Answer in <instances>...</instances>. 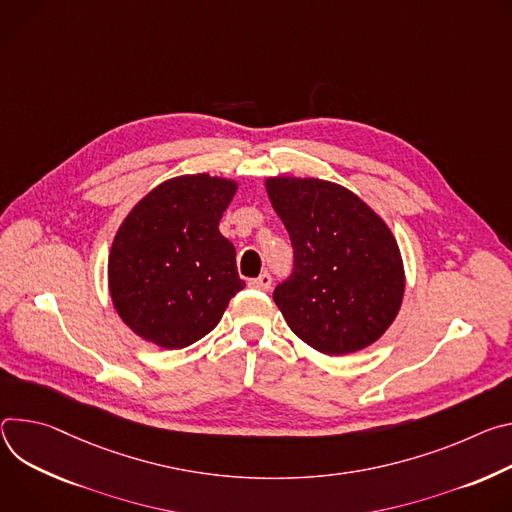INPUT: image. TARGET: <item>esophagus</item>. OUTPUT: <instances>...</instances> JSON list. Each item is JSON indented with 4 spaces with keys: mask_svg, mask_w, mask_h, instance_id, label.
<instances>
[{
    "mask_svg": "<svg viewBox=\"0 0 512 512\" xmlns=\"http://www.w3.org/2000/svg\"><path fill=\"white\" fill-rule=\"evenodd\" d=\"M248 287L258 289V291H270V287H272V276H270L268 272H262L258 278L248 280Z\"/></svg>",
    "mask_w": 512,
    "mask_h": 512,
    "instance_id": "1",
    "label": "esophagus"
}]
</instances>
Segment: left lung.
I'll use <instances>...</instances> for the list:
<instances>
[{"instance_id": "1", "label": "left lung", "mask_w": 512, "mask_h": 512, "mask_svg": "<svg viewBox=\"0 0 512 512\" xmlns=\"http://www.w3.org/2000/svg\"><path fill=\"white\" fill-rule=\"evenodd\" d=\"M264 187L295 248V272L272 295L293 333L325 356L376 344L399 315L407 282L386 221L331 181L268 177Z\"/></svg>"}]
</instances>
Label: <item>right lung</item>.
<instances>
[{
  "mask_svg": "<svg viewBox=\"0 0 512 512\" xmlns=\"http://www.w3.org/2000/svg\"><path fill=\"white\" fill-rule=\"evenodd\" d=\"M238 181L207 173L156 185L124 217L107 258L120 319L148 344L181 350L207 335L246 287L219 232Z\"/></svg>",
  "mask_w": 512,
  "mask_h": 512,
  "instance_id": "1",
  "label": "right lung"
}]
</instances>
